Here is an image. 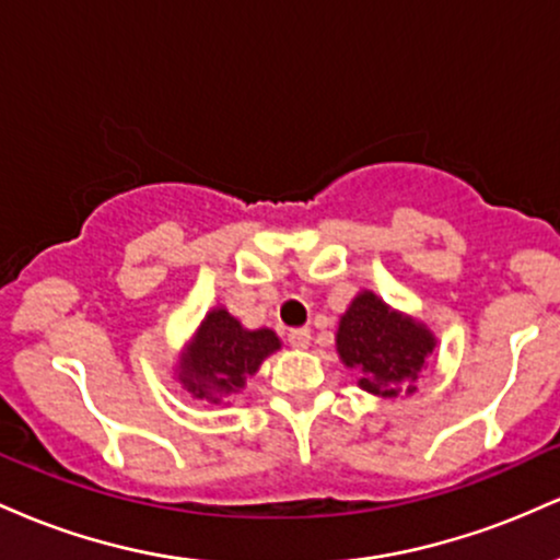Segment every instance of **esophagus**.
<instances>
[{"label":"esophagus","instance_id":"34e87169","mask_svg":"<svg viewBox=\"0 0 560 560\" xmlns=\"http://www.w3.org/2000/svg\"><path fill=\"white\" fill-rule=\"evenodd\" d=\"M289 345H292L294 350H307V347H311V329L289 331Z\"/></svg>","mask_w":560,"mask_h":560}]
</instances>
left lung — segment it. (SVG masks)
<instances>
[{"label":"left lung","mask_w":560,"mask_h":560,"mask_svg":"<svg viewBox=\"0 0 560 560\" xmlns=\"http://www.w3.org/2000/svg\"><path fill=\"white\" fill-rule=\"evenodd\" d=\"M337 355L358 374V387L376 397H410L434 352L427 324L395 311L376 292L361 289L337 326Z\"/></svg>","instance_id":"8db88e82"}]
</instances>
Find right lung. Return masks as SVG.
I'll use <instances>...</instances> for the list:
<instances>
[{
  "mask_svg": "<svg viewBox=\"0 0 560 560\" xmlns=\"http://www.w3.org/2000/svg\"><path fill=\"white\" fill-rule=\"evenodd\" d=\"M281 350L273 329H247L223 305L213 307L173 365V376L195 400L221 405L240 395L266 358ZM229 405V402H226Z\"/></svg>",
  "mask_w": 560,
  "mask_h": 560,
  "instance_id": "add662e5",
  "label": "right lung"
}]
</instances>
